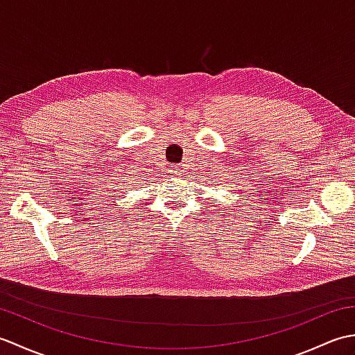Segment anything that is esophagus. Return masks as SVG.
<instances>
[{
  "instance_id": "1",
  "label": "esophagus",
  "mask_w": 355,
  "mask_h": 355,
  "mask_svg": "<svg viewBox=\"0 0 355 355\" xmlns=\"http://www.w3.org/2000/svg\"><path fill=\"white\" fill-rule=\"evenodd\" d=\"M183 172H184V171H183L182 166H172V168L168 169V175H169L171 178H175V177L182 175Z\"/></svg>"
}]
</instances>
